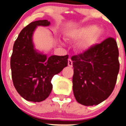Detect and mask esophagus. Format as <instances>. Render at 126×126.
<instances>
[{"mask_svg": "<svg viewBox=\"0 0 126 126\" xmlns=\"http://www.w3.org/2000/svg\"><path fill=\"white\" fill-rule=\"evenodd\" d=\"M72 65H73V62H72V60H71V59H68V65L69 66H70V67H72Z\"/></svg>", "mask_w": 126, "mask_h": 126, "instance_id": "esophagus-1", "label": "esophagus"}]
</instances>
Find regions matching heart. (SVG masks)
Instances as JSON below:
<instances>
[{
  "mask_svg": "<svg viewBox=\"0 0 126 126\" xmlns=\"http://www.w3.org/2000/svg\"><path fill=\"white\" fill-rule=\"evenodd\" d=\"M104 35V32L97 28L94 25H89L78 28L68 31L66 34V39L70 41H77L82 39L78 45V49L84 52L91 48Z\"/></svg>",
  "mask_w": 126,
  "mask_h": 126,
  "instance_id": "heart-1",
  "label": "heart"
}]
</instances>
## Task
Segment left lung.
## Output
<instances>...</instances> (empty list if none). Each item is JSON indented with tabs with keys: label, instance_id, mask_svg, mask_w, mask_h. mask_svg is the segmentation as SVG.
I'll return each instance as SVG.
<instances>
[{
	"label": "left lung",
	"instance_id": "1",
	"mask_svg": "<svg viewBox=\"0 0 126 126\" xmlns=\"http://www.w3.org/2000/svg\"><path fill=\"white\" fill-rule=\"evenodd\" d=\"M116 41L108 37L89 50L72 56L73 92L83 106L98 105L111 95L120 68Z\"/></svg>",
	"mask_w": 126,
	"mask_h": 126
}]
</instances>
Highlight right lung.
Segmentation results:
<instances>
[{
  "label": "right lung",
  "mask_w": 126,
  "mask_h": 126,
  "mask_svg": "<svg viewBox=\"0 0 126 126\" xmlns=\"http://www.w3.org/2000/svg\"><path fill=\"white\" fill-rule=\"evenodd\" d=\"M50 22L39 20L24 28L14 43L10 66L15 89L25 100L42 102L52 89L51 80L67 66L68 56H51L37 52L34 49L32 35L37 26H48Z\"/></svg>",
  "instance_id": "obj_1"
}]
</instances>
